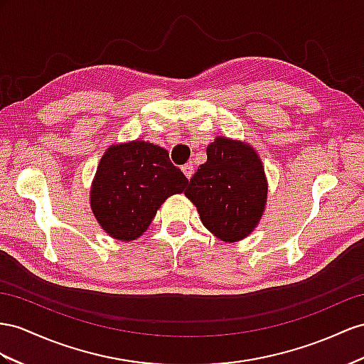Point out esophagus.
<instances>
[{"mask_svg":"<svg viewBox=\"0 0 364 364\" xmlns=\"http://www.w3.org/2000/svg\"><path fill=\"white\" fill-rule=\"evenodd\" d=\"M181 171H183V173L186 175V178L191 180V176L193 175V164H192V163L184 164V166L181 167Z\"/></svg>","mask_w":364,"mask_h":364,"instance_id":"1","label":"esophagus"}]
</instances>
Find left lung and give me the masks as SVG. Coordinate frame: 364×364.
Instances as JSON below:
<instances>
[{"label": "left lung", "mask_w": 364, "mask_h": 364, "mask_svg": "<svg viewBox=\"0 0 364 364\" xmlns=\"http://www.w3.org/2000/svg\"><path fill=\"white\" fill-rule=\"evenodd\" d=\"M208 161L184 191L203 225L223 241L246 238L262 220L267 198L264 167L252 146L217 136L208 146Z\"/></svg>", "instance_id": "obj_1"}]
</instances>
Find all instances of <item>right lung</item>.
Here are the masks:
<instances>
[{
	"mask_svg": "<svg viewBox=\"0 0 364 364\" xmlns=\"http://www.w3.org/2000/svg\"><path fill=\"white\" fill-rule=\"evenodd\" d=\"M189 180L166 149L143 139L110 146L101 156L90 189V208L112 238L136 240L156 210Z\"/></svg>",
	"mask_w": 364,
	"mask_h": 364,
	"instance_id": "right-lung-1",
	"label": "right lung"
}]
</instances>
